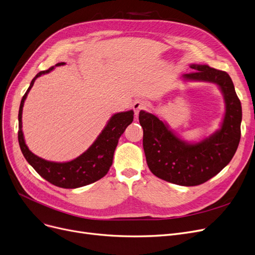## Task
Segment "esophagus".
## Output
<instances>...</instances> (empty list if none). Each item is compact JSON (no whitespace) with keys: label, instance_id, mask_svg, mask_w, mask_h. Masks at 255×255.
Instances as JSON below:
<instances>
[{"label":"esophagus","instance_id":"34e87169","mask_svg":"<svg viewBox=\"0 0 255 255\" xmlns=\"http://www.w3.org/2000/svg\"><path fill=\"white\" fill-rule=\"evenodd\" d=\"M146 107H147V103L143 100H140V99H137V100H135L133 102V104H132V108H133V110H134L135 117L138 116L140 110L146 109Z\"/></svg>","mask_w":255,"mask_h":255}]
</instances>
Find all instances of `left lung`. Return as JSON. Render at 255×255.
Wrapping results in <instances>:
<instances>
[{
    "label": "left lung",
    "instance_id": "obj_1",
    "mask_svg": "<svg viewBox=\"0 0 255 255\" xmlns=\"http://www.w3.org/2000/svg\"><path fill=\"white\" fill-rule=\"evenodd\" d=\"M183 79L212 82L224 97L226 113L221 128L203 140L189 143L174 134L157 117L141 110L142 146L150 171L158 178L183 186L206 182L234 157L241 138L242 106L229 75L206 64H191Z\"/></svg>",
    "mask_w": 255,
    "mask_h": 255
}]
</instances>
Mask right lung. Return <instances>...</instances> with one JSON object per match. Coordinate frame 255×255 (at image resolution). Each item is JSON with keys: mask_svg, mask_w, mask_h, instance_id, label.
Returning <instances> with one entry per match:
<instances>
[{"mask_svg": "<svg viewBox=\"0 0 255 255\" xmlns=\"http://www.w3.org/2000/svg\"><path fill=\"white\" fill-rule=\"evenodd\" d=\"M63 64L65 63L59 62L55 66ZM53 69L54 66L47 71L39 72L33 78L26 94L21 99L18 110V143L26 160L43 179L63 189H76V187L91 184L101 179L107 174L113 164L114 153L119 138L124 133L127 126L132 123L134 113L129 110V112L114 115L93 145L80 156L71 161L54 162L36 156L28 149L25 142L23 130H21V114H23V106L27 95L36 78L43 74L50 73Z\"/></svg>", "mask_w": 255, "mask_h": 255, "instance_id": "1", "label": "right lung"}]
</instances>
